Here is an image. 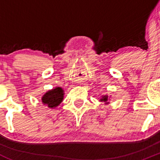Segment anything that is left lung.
I'll use <instances>...</instances> for the list:
<instances>
[{"label": "left lung", "mask_w": 160, "mask_h": 160, "mask_svg": "<svg viewBox=\"0 0 160 160\" xmlns=\"http://www.w3.org/2000/svg\"><path fill=\"white\" fill-rule=\"evenodd\" d=\"M108 95H104V96H102V98L100 99V101H104V102H105V104H108Z\"/></svg>", "instance_id": "left-lung-1"}]
</instances>
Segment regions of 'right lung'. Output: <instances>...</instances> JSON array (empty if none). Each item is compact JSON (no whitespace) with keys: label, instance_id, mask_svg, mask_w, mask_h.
<instances>
[{"label":"right lung","instance_id":"right-lung-1","mask_svg":"<svg viewBox=\"0 0 160 160\" xmlns=\"http://www.w3.org/2000/svg\"><path fill=\"white\" fill-rule=\"evenodd\" d=\"M64 90L59 87H56L46 92L42 98V102L44 105H47L49 108L57 107L63 100Z\"/></svg>","mask_w":160,"mask_h":160}]
</instances>
